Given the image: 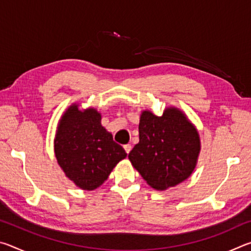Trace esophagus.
Returning <instances> with one entry per match:
<instances>
[{
    "mask_svg": "<svg viewBox=\"0 0 251 251\" xmlns=\"http://www.w3.org/2000/svg\"><path fill=\"white\" fill-rule=\"evenodd\" d=\"M124 150H125V151L127 152V154H129V151H131V145H129V144H127V145H124Z\"/></svg>",
    "mask_w": 251,
    "mask_h": 251,
    "instance_id": "esophagus-1",
    "label": "esophagus"
}]
</instances>
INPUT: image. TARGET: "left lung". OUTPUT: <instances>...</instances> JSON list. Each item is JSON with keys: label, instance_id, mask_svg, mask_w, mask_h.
I'll return each instance as SVG.
<instances>
[{"label": "left lung", "instance_id": "1", "mask_svg": "<svg viewBox=\"0 0 251 251\" xmlns=\"http://www.w3.org/2000/svg\"><path fill=\"white\" fill-rule=\"evenodd\" d=\"M139 143L128 158L152 188L164 190L186 180L196 167L201 139L184 113L175 107L161 116L144 110L139 120Z\"/></svg>", "mask_w": 251, "mask_h": 251}]
</instances>
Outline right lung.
I'll use <instances>...</instances> for the list:
<instances>
[{"label": "right lung", "instance_id": "right-lung-1", "mask_svg": "<svg viewBox=\"0 0 251 251\" xmlns=\"http://www.w3.org/2000/svg\"><path fill=\"white\" fill-rule=\"evenodd\" d=\"M94 108L79 110L73 104L59 120L54 151L66 177L84 190H94L127 154L100 124Z\"/></svg>", "mask_w": 251, "mask_h": 251}]
</instances>
